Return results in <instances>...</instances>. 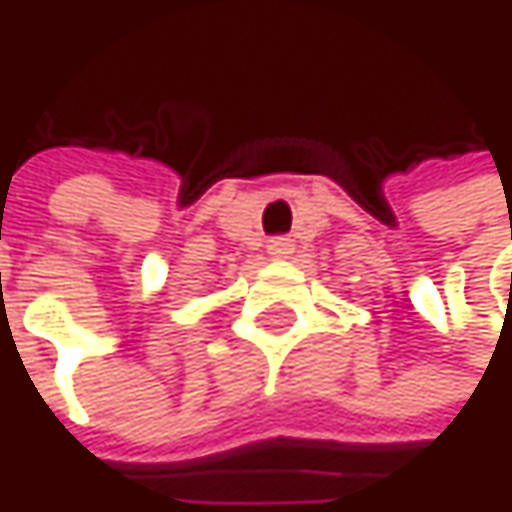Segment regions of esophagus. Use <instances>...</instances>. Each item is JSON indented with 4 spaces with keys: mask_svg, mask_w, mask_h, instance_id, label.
Masks as SVG:
<instances>
[{
    "mask_svg": "<svg viewBox=\"0 0 512 512\" xmlns=\"http://www.w3.org/2000/svg\"><path fill=\"white\" fill-rule=\"evenodd\" d=\"M266 249H269V255L272 257H287L293 255V240H290V237H272Z\"/></svg>",
    "mask_w": 512,
    "mask_h": 512,
    "instance_id": "1",
    "label": "esophagus"
}]
</instances>
